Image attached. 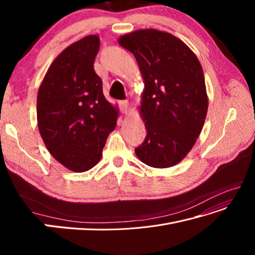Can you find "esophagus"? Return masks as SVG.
<instances>
[{
    "label": "esophagus",
    "mask_w": 255,
    "mask_h": 255,
    "mask_svg": "<svg viewBox=\"0 0 255 255\" xmlns=\"http://www.w3.org/2000/svg\"><path fill=\"white\" fill-rule=\"evenodd\" d=\"M120 105H121L122 113L125 115H128L129 112V103L128 101H121Z\"/></svg>",
    "instance_id": "1"
}]
</instances>
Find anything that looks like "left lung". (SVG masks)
<instances>
[{
	"mask_svg": "<svg viewBox=\"0 0 255 255\" xmlns=\"http://www.w3.org/2000/svg\"><path fill=\"white\" fill-rule=\"evenodd\" d=\"M118 42L133 53L144 84L138 112L146 137L136 155L153 168L175 166L195 145L206 118L201 64L186 43L158 29H137Z\"/></svg>",
	"mask_w": 255,
	"mask_h": 255,
	"instance_id": "8db88e82",
	"label": "left lung"
}]
</instances>
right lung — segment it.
Returning a JSON list of instances; mask_svg holds the SVG:
<instances>
[{
  "mask_svg": "<svg viewBox=\"0 0 255 255\" xmlns=\"http://www.w3.org/2000/svg\"><path fill=\"white\" fill-rule=\"evenodd\" d=\"M100 38L89 35L53 60L37 94V123L51 155L69 170L96 166L117 126L118 105L103 95L94 69Z\"/></svg>",
  "mask_w": 255,
  "mask_h": 255,
  "instance_id": "obj_1",
  "label": "right lung"
}]
</instances>
